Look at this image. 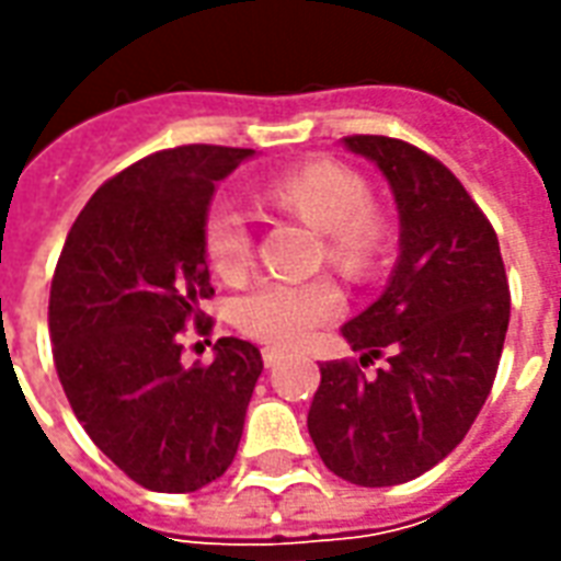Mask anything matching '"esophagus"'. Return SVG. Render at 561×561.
Here are the masks:
<instances>
[{
	"label": "esophagus",
	"instance_id": "34e87169",
	"mask_svg": "<svg viewBox=\"0 0 561 561\" xmlns=\"http://www.w3.org/2000/svg\"><path fill=\"white\" fill-rule=\"evenodd\" d=\"M261 357H264V366H267V369H273V366L279 364L282 357H285V352H279V348H264V352H261Z\"/></svg>",
	"mask_w": 561,
	"mask_h": 561
}]
</instances>
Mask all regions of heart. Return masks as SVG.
I'll return each instance as SVG.
<instances>
[{
	"instance_id": "b5f03b06",
	"label": "heart",
	"mask_w": 561,
	"mask_h": 561,
	"mask_svg": "<svg viewBox=\"0 0 561 561\" xmlns=\"http://www.w3.org/2000/svg\"><path fill=\"white\" fill-rule=\"evenodd\" d=\"M270 207L291 213L328 233V255L348 273H364L381 249V219L369 207L366 183L340 161L316 159L273 176L264 185ZM204 249L225 279L252 264V228L240 204L219 201L204 221ZM342 291L328 279L261 282L233 304V321L245 336L267 345H300L340 316Z\"/></svg>"
}]
</instances>
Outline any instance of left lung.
<instances>
[{"label":"left lung","mask_w":561,"mask_h":561,"mask_svg":"<svg viewBox=\"0 0 561 561\" xmlns=\"http://www.w3.org/2000/svg\"><path fill=\"white\" fill-rule=\"evenodd\" d=\"M388 180L400 257L388 288L342 324L357 364H321L309 435L333 474L357 486L414 481L466 438L493 388L511 294L493 225L442 161L381 135L342 140Z\"/></svg>","instance_id":"1"}]
</instances>
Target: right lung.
<instances>
[{
    "label": "right lung",
    "mask_w": 561,
    "mask_h": 561,
    "mask_svg": "<svg viewBox=\"0 0 561 561\" xmlns=\"http://www.w3.org/2000/svg\"><path fill=\"white\" fill-rule=\"evenodd\" d=\"M255 149H161L116 173L71 225L50 285L54 364L83 430L156 493H195L233 462L255 381L252 342L185 366L180 333L213 294L204 221Z\"/></svg>",
    "instance_id": "obj_1"
}]
</instances>
